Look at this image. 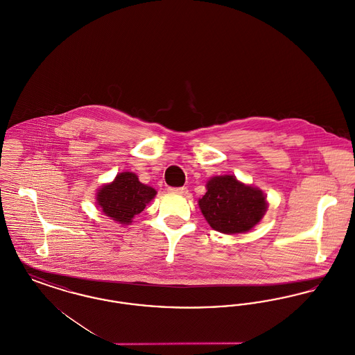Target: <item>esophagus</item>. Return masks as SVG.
<instances>
[{
  "mask_svg": "<svg viewBox=\"0 0 355 355\" xmlns=\"http://www.w3.org/2000/svg\"><path fill=\"white\" fill-rule=\"evenodd\" d=\"M170 193L174 194H181V196H186L187 194V189L186 187H169Z\"/></svg>",
  "mask_w": 355,
  "mask_h": 355,
  "instance_id": "esophagus-1",
  "label": "esophagus"
}]
</instances>
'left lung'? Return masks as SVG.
Instances as JSON below:
<instances>
[{
  "instance_id": "left-lung-1",
  "label": "left lung",
  "mask_w": 355,
  "mask_h": 355,
  "mask_svg": "<svg viewBox=\"0 0 355 355\" xmlns=\"http://www.w3.org/2000/svg\"><path fill=\"white\" fill-rule=\"evenodd\" d=\"M198 205L207 223L223 234L252 230L268 209L262 190L239 182L234 175L210 178Z\"/></svg>"
}]
</instances>
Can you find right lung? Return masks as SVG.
I'll return each mask as SVG.
<instances>
[{
	"label": "right lung",
	"mask_w": 355,
	"mask_h": 355,
	"mask_svg": "<svg viewBox=\"0 0 355 355\" xmlns=\"http://www.w3.org/2000/svg\"><path fill=\"white\" fill-rule=\"evenodd\" d=\"M155 194L153 187L139 182L135 173L123 171L117 174L112 184L102 186L97 191V205L112 220L129 225Z\"/></svg>",
	"instance_id": "add662e5"
}]
</instances>
